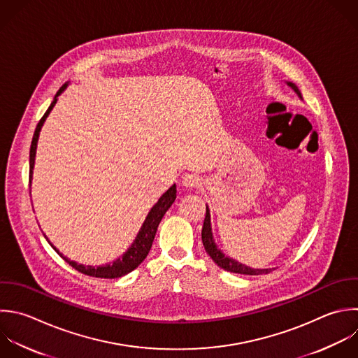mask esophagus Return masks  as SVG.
Wrapping results in <instances>:
<instances>
[{"label":"esophagus","instance_id":"1","mask_svg":"<svg viewBox=\"0 0 358 358\" xmlns=\"http://www.w3.org/2000/svg\"><path fill=\"white\" fill-rule=\"evenodd\" d=\"M182 183H183V186H186L189 189H194V187H199L201 185V180L194 173H185L182 176Z\"/></svg>","mask_w":358,"mask_h":358}]
</instances>
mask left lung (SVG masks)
Listing matches in <instances>:
<instances>
[{"instance_id": "1", "label": "left lung", "mask_w": 358, "mask_h": 358, "mask_svg": "<svg viewBox=\"0 0 358 358\" xmlns=\"http://www.w3.org/2000/svg\"><path fill=\"white\" fill-rule=\"evenodd\" d=\"M288 85L301 96L299 90L292 84L288 83ZM201 241L204 245L206 252L210 255V257L224 270L227 271H232V273H238V274H249V275H256V274H263V273H270V268H252L248 267L236 260H232L229 257H227L221 250L217 249L214 239H213V234H211V225H210V210L208 207L206 208V218H204V224H203V229H201Z\"/></svg>"}]
</instances>
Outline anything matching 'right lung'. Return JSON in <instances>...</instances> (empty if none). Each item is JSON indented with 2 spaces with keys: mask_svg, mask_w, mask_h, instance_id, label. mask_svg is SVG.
<instances>
[{
  "mask_svg": "<svg viewBox=\"0 0 358 358\" xmlns=\"http://www.w3.org/2000/svg\"><path fill=\"white\" fill-rule=\"evenodd\" d=\"M67 84H64L56 94L52 105L49 106V109L46 110V113L43 115V117L39 120L38 126H36V130H35V134H34V138H32V144H31V152H29V182L32 180V169H34V165H35V155H36V145H38V138H39V133H41V129L46 120V117L49 116L50 110L53 109V106L56 105L57 102V96L66 90ZM176 199V186L173 185L172 187H169L162 196L161 199L158 200V203L151 208V211L148 213L136 241L133 242L131 248L122 256L119 257L117 260H115L112 264H105V266H99V267H94V266H84V264H78L70 259H67L66 256H63L53 245V248L56 249V252L70 264L73 266L76 270H78L80 273L83 274H87V275H91V277H99V278H117V277H122L130 271H133L148 255L150 249H151V245L154 242V238H155V234H157V228L164 217V214L168 211V208L172 206V203L175 201Z\"/></svg>",
  "mask_w": 358,
  "mask_h": 358,
  "instance_id": "obj_1",
  "label": "right lung"
}]
</instances>
